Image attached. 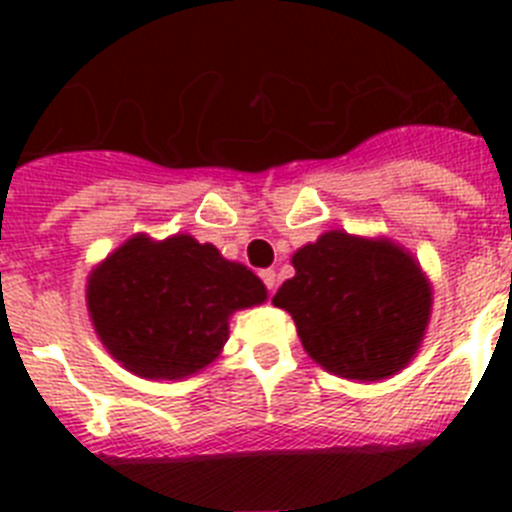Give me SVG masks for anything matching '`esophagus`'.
<instances>
[{"instance_id":"esophagus-1","label":"esophagus","mask_w":512,"mask_h":512,"mask_svg":"<svg viewBox=\"0 0 512 512\" xmlns=\"http://www.w3.org/2000/svg\"><path fill=\"white\" fill-rule=\"evenodd\" d=\"M261 279H264V284L271 289V292L277 289L279 277H277V271H274V269H264V271H261Z\"/></svg>"}]
</instances>
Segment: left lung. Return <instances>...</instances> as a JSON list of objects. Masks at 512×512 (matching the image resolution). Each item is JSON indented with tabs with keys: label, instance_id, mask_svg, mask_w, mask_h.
Returning a JSON list of instances; mask_svg holds the SVG:
<instances>
[{
	"label": "left lung",
	"instance_id": "obj_1",
	"mask_svg": "<svg viewBox=\"0 0 512 512\" xmlns=\"http://www.w3.org/2000/svg\"><path fill=\"white\" fill-rule=\"evenodd\" d=\"M292 266L295 277L271 302L292 315L302 348L325 372L379 382L413 361L433 307L413 253L390 238L328 230Z\"/></svg>",
	"mask_w": 512,
	"mask_h": 512
}]
</instances>
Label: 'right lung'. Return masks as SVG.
<instances>
[{"mask_svg": "<svg viewBox=\"0 0 512 512\" xmlns=\"http://www.w3.org/2000/svg\"><path fill=\"white\" fill-rule=\"evenodd\" d=\"M266 302L248 266L189 233L153 241L138 233L87 279L94 333L135 377L184 379L202 372L228 341L235 310Z\"/></svg>", "mask_w": 512, "mask_h": 512, "instance_id": "right-lung-1", "label": "right lung"}]
</instances>
